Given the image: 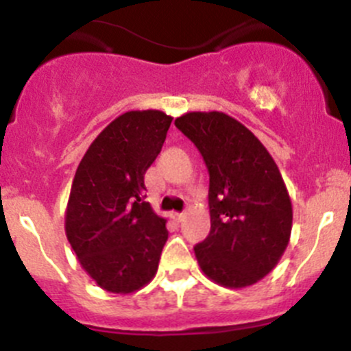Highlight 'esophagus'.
I'll use <instances>...</instances> for the list:
<instances>
[{"mask_svg": "<svg viewBox=\"0 0 351 351\" xmlns=\"http://www.w3.org/2000/svg\"><path fill=\"white\" fill-rule=\"evenodd\" d=\"M172 218H174L176 221H182L184 218H186V215H184V213H172Z\"/></svg>", "mask_w": 351, "mask_h": 351, "instance_id": "34e87169", "label": "esophagus"}]
</instances>
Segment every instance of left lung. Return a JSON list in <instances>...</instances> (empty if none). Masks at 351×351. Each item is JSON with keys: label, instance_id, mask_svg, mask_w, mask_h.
Instances as JSON below:
<instances>
[{"label": "left lung", "instance_id": "1", "mask_svg": "<svg viewBox=\"0 0 351 351\" xmlns=\"http://www.w3.org/2000/svg\"><path fill=\"white\" fill-rule=\"evenodd\" d=\"M176 126L196 145L210 174L211 228L194 245L197 263L218 285H254L278 265L292 232V201L278 165L223 112H187Z\"/></svg>", "mask_w": 351, "mask_h": 351}]
</instances>
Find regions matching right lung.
I'll list each match as a JSON object with an SVG mask.
<instances>
[{"label":"right lung","instance_id":"obj_1","mask_svg":"<svg viewBox=\"0 0 351 351\" xmlns=\"http://www.w3.org/2000/svg\"><path fill=\"white\" fill-rule=\"evenodd\" d=\"M172 117L130 110L83 155L66 208V237L100 289L131 293L155 276L169 232L145 201V174L160 154Z\"/></svg>","mask_w":351,"mask_h":351}]
</instances>
